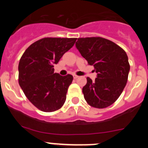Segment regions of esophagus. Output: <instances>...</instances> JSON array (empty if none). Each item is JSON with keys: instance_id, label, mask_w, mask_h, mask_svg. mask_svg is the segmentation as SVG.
Segmentation results:
<instances>
[{"instance_id": "obj_1", "label": "esophagus", "mask_w": 148, "mask_h": 148, "mask_svg": "<svg viewBox=\"0 0 148 148\" xmlns=\"http://www.w3.org/2000/svg\"><path fill=\"white\" fill-rule=\"evenodd\" d=\"M78 77H79V76H78V75H73V78H75V79H76V78H78Z\"/></svg>"}]
</instances>
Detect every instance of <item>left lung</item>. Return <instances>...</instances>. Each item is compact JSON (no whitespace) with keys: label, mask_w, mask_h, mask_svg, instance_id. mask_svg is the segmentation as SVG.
<instances>
[{"label":"left lung","mask_w":148,"mask_h":148,"mask_svg":"<svg viewBox=\"0 0 148 148\" xmlns=\"http://www.w3.org/2000/svg\"><path fill=\"white\" fill-rule=\"evenodd\" d=\"M75 47L97 73L95 82L89 77L82 89L86 101L95 108H105L116 101L127 82L130 64L125 51L101 37L78 38Z\"/></svg>","instance_id":"1"}]
</instances>
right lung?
Listing matches in <instances>:
<instances>
[{"mask_svg": "<svg viewBox=\"0 0 148 148\" xmlns=\"http://www.w3.org/2000/svg\"><path fill=\"white\" fill-rule=\"evenodd\" d=\"M76 38H44L29 47L18 64V82L27 99L38 109L53 112L64 105L73 75L54 73V64L75 44Z\"/></svg>", "mask_w": 148, "mask_h": 148, "instance_id": "right-lung-1", "label": "right lung"}]
</instances>
